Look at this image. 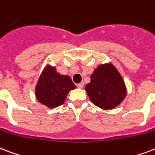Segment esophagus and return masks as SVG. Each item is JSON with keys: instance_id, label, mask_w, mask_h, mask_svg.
I'll return each mask as SVG.
<instances>
[{"instance_id": "obj_1", "label": "esophagus", "mask_w": 155, "mask_h": 155, "mask_svg": "<svg viewBox=\"0 0 155 155\" xmlns=\"http://www.w3.org/2000/svg\"><path fill=\"white\" fill-rule=\"evenodd\" d=\"M84 83H80V84H77V87L79 88H82L83 87H84Z\"/></svg>"}]
</instances>
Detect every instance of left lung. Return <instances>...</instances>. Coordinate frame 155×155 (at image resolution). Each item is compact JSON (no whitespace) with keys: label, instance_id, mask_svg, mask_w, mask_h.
<instances>
[{"label":"left lung","instance_id":"left-lung-1","mask_svg":"<svg viewBox=\"0 0 155 155\" xmlns=\"http://www.w3.org/2000/svg\"><path fill=\"white\" fill-rule=\"evenodd\" d=\"M85 90L91 101L101 109L111 110L125 98L127 89L124 81L111 63L99 65L91 75Z\"/></svg>","mask_w":155,"mask_h":155}]
</instances>
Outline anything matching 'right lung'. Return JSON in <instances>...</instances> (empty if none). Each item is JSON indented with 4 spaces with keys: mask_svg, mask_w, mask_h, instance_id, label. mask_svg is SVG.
<instances>
[{
    "mask_svg": "<svg viewBox=\"0 0 155 155\" xmlns=\"http://www.w3.org/2000/svg\"><path fill=\"white\" fill-rule=\"evenodd\" d=\"M76 88L68 75H60L54 67L47 66L35 86V97L49 108H56L65 101L68 93Z\"/></svg>",
    "mask_w": 155,
    "mask_h": 155,
    "instance_id": "right-lung-1",
    "label": "right lung"
}]
</instances>
